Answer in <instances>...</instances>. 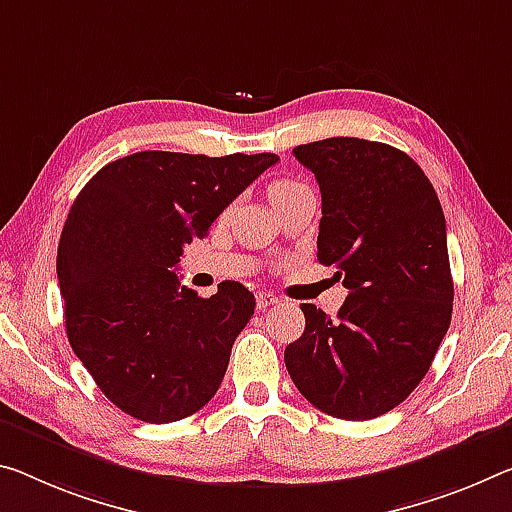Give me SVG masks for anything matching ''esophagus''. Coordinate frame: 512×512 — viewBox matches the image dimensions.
Instances as JSON below:
<instances>
[{"label": "esophagus", "instance_id": "esophagus-1", "mask_svg": "<svg viewBox=\"0 0 512 512\" xmlns=\"http://www.w3.org/2000/svg\"><path fill=\"white\" fill-rule=\"evenodd\" d=\"M275 303H280V298L273 296L271 291H259V294H257V307H259V310H266V307L275 305Z\"/></svg>", "mask_w": 512, "mask_h": 512}]
</instances>
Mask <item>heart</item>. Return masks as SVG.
Segmentation results:
<instances>
[{
    "label": "heart",
    "mask_w": 512,
    "mask_h": 512,
    "mask_svg": "<svg viewBox=\"0 0 512 512\" xmlns=\"http://www.w3.org/2000/svg\"><path fill=\"white\" fill-rule=\"evenodd\" d=\"M300 191H307V186L296 182V180H275L269 186V198L273 205H278V202L296 196V193H300Z\"/></svg>",
    "instance_id": "obj_1"
}]
</instances>
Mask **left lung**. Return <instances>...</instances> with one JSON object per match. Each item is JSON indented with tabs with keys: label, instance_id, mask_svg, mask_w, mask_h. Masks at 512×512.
Listing matches in <instances>:
<instances>
[{
	"label": "left lung",
	"instance_id": "1",
	"mask_svg": "<svg viewBox=\"0 0 512 512\" xmlns=\"http://www.w3.org/2000/svg\"><path fill=\"white\" fill-rule=\"evenodd\" d=\"M321 189V264L348 298L337 319L303 303L305 332L285 348L298 392L330 417L389 412L431 369L449 330L453 280L444 212L415 159L335 136L294 148Z\"/></svg>",
	"mask_w": 512,
	"mask_h": 512
}]
</instances>
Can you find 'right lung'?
I'll list each match as a JSON object with an SVG mask.
<instances>
[{"label":"right lung","mask_w":512,"mask_h":512,"mask_svg":"<svg viewBox=\"0 0 512 512\" xmlns=\"http://www.w3.org/2000/svg\"><path fill=\"white\" fill-rule=\"evenodd\" d=\"M275 161L145 150L97 170L72 202L56 255L68 342L134 419H184L221 385L255 296L225 280L202 298L180 287L177 262Z\"/></svg>","instance_id":"obj_1"}]
</instances>
